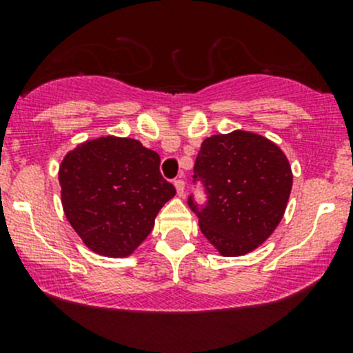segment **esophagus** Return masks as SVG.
I'll return each mask as SVG.
<instances>
[{"label": "esophagus", "instance_id": "34e87169", "mask_svg": "<svg viewBox=\"0 0 353 353\" xmlns=\"http://www.w3.org/2000/svg\"><path fill=\"white\" fill-rule=\"evenodd\" d=\"M174 186H176V191L179 196H184V188H186V183H184V179H176L174 181Z\"/></svg>", "mask_w": 353, "mask_h": 353}]
</instances>
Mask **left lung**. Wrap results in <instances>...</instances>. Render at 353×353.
Returning a JSON list of instances; mask_svg holds the SVG:
<instances>
[{
    "instance_id": "obj_1",
    "label": "left lung",
    "mask_w": 353,
    "mask_h": 353,
    "mask_svg": "<svg viewBox=\"0 0 353 353\" xmlns=\"http://www.w3.org/2000/svg\"><path fill=\"white\" fill-rule=\"evenodd\" d=\"M193 170L205 201L191 193L188 205L223 256L245 254L268 239L292 190L290 165L275 143L248 131L215 134L201 143Z\"/></svg>"
}]
</instances>
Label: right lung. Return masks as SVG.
<instances>
[{"label": "right lung", "instance_id": "1", "mask_svg": "<svg viewBox=\"0 0 353 353\" xmlns=\"http://www.w3.org/2000/svg\"><path fill=\"white\" fill-rule=\"evenodd\" d=\"M63 208L83 243L121 258L152 232L176 188L160 174V157L131 138L102 137L70 152L59 167Z\"/></svg>", "mask_w": 353, "mask_h": 353}]
</instances>
